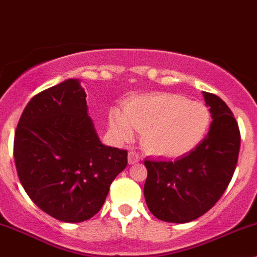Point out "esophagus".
<instances>
[{"instance_id": "obj_1", "label": "esophagus", "mask_w": 257, "mask_h": 257, "mask_svg": "<svg viewBox=\"0 0 257 257\" xmlns=\"http://www.w3.org/2000/svg\"><path fill=\"white\" fill-rule=\"evenodd\" d=\"M139 159H141V158H139V155L137 154L136 152H129L128 153V163L131 165L137 164V163L139 162Z\"/></svg>"}]
</instances>
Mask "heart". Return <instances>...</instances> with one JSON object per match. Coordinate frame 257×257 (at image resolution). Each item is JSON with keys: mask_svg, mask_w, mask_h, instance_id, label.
Here are the masks:
<instances>
[{"mask_svg": "<svg viewBox=\"0 0 257 257\" xmlns=\"http://www.w3.org/2000/svg\"><path fill=\"white\" fill-rule=\"evenodd\" d=\"M205 104L178 94L154 93L129 99L123 110L109 113L108 125L120 141H129L143 131L142 142L148 152L165 158H178L195 149L210 126Z\"/></svg>", "mask_w": 257, "mask_h": 257, "instance_id": "1", "label": "heart"}]
</instances>
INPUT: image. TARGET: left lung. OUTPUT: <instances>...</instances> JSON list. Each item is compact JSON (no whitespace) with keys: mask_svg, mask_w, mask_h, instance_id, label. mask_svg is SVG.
<instances>
[{"mask_svg":"<svg viewBox=\"0 0 257 257\" xmlns=\"http://www.w3.org/2000/svg\"><path fill=\"white\" fill-rule=\"evenodd\" d=\"M203 95L212 118L205 139L173 162H144L145 201L163 221L183 224L209 211L226 190L236 168L241 139L234 114L217 95Z\"/></svg>","mask_w":257,"mask_h":257,"instance_id":"1","label":"left lung"}]
</instances>
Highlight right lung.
Wrapping results in <instances>:
<instances>
[{
  "label": "right lung",
  "mask_w": 257,
  "mask_h": 257,
  "mask_svg": "<svg viewBox=\"0 0 257 257\" xmlns=\"http://www.w3.org/2000/svg\"><path fill=\"white\" fill-rule=\"evenodd\" d=\"M79 79L38 93L26 105L15 134L21 184L41 210L63 222L94 216L126 167V150L100 142L88 115Z\"/></svg>",
  "instance_id": "obj_1"
}]
</instances>
